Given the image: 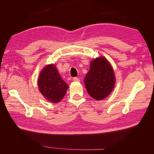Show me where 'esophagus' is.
<instances>
[{"mask_svg": "<svg viewBox=\"0 0 154 154\" xmlns=\"http://www.w3.org/2000/svg\"><path fill=\"white\" fill-rule=\"evenodd\" d=\"M72 80H73V81H74V82H80V79H79V78H77V77H74Z\"/></svg>", "mask_w": 154, "mask_h": 154, "instance_id": "1", "label": "esophagus"}]
</instances>
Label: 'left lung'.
I'll use <instances>...</instances> for the list:
<instances>
[{
	"instance_id": "left-lung-1",
	"label": "left lung",
	"mask_w": 154,
	"mask_h": 154,
	"mask_svg": "<svg viewBox=\"0 0 154 154\" xmlns=\"http://www.w3.org/2000/svg\"><path fill=\"white\" fill-rule=\"evenodd\" d=\"M115 82L113 69L108 60L103 57L92 60L84 80L88 94L96 100H103L112 91Z\"/></svg>"
}]
</instances>
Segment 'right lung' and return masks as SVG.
I'll return each mask as SVG.
<instances>
[{"label": "right lung", "mask_w": 154, "mask_h": 154, "mask_svg": "<svg viewBox=\"0 0 154 154\" xmlns=\"http://www.w3.org/2000/svg\"><path fill=\"white\" fill-rule=\"evenodd\" d=\"M38 87L45 98L53 103L63 99L69 88L53 64L46 66L40 72Z\"/></svg>", "instance_id": "right-lung-1"}]
</instances>
